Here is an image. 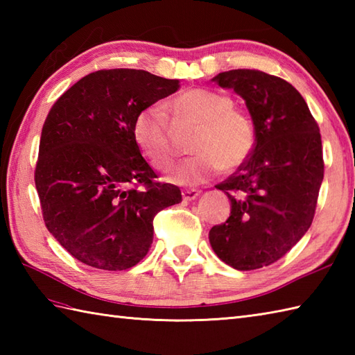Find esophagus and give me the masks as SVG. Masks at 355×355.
Instances as JSON below:
<instances>
[{
	"label": "esophagus",
	"instance_id": "34e87169",
	"mask_svg": "<svg viewBox=\"0 0 355 355\" xmlns=\"http://www.w3.org/2000/svg\"><path fill=\"white\" fill-rule=\"evenodd\" d=\"M201 193V191H198V189H186V191H183V200H186V201H192V200H195L198 197V195Z\"/></svg>",
	"mask_w": 355,
	"mask_h": 355
}]
</instances>
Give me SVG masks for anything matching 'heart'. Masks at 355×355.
Wrapping results in <instances>:
<instances>
[{
  "mask_svg": "<svg viewBox=\"0 0 355 355\" xmlns=\"http://www.w3.org/2000/svg\"><path fill=\"white\" fill-rule=\"evenodd\" d=\"M180 119L197 125L191 150L195 155L175 171L172 182L195 186L225 171L241 168L256 146L250 116L233 107L232 97L206 88H191L171 102ZM132 135L148 162L158 171H169L177 150L171 139L169 120L158 105L143 108L134 119Z\"/></svg>",
  "mask_w": 355,
  "mask_h": 355,
  "instance_id": "b5f03b06",
  "label": "heart"
}]
</instances>
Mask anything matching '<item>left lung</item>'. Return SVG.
Masks as SVG:
<instances>
[{"instance_id":"1","label":"left lung","mask_w":355,"mask_h":355,"mask_svg":"<svg viewBox=\"0 0 355 355\" xmlns=\"http://www.w3.org/2000/svg\"><path fill=\"white\" fill-rule=\"evenodd\" d=\"M212 80L245 101L254 130L252 157L215 187L232 202L229 220L209 241L218 258L236 270L281 259L313 223L323 180L319 125L288 82L259 70H230Z\"/></svg>"}]
</instances>
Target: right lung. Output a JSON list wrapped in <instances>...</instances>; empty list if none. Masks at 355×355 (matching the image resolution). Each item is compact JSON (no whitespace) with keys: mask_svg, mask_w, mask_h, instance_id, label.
I'll use <instances>...</instances> for the list:
<instances>
[{"mask_svg":"<svg viewBox=\"0 0 355 355\" xmlns=\"http://www.w3.org/2000/svg\"><path fill=\"white\" fill-rule=\"evenodd\" d=\"M143 70H99L53 105L42 126L35 184L49 232L78 261L126 270L145 258L154 216L182 201L140 154L139 112L178 89Z\"/></svg>","mask_w":355,"mask_h":355,"instance_id":"add662e5","label":"right lung"}]
</instances>
